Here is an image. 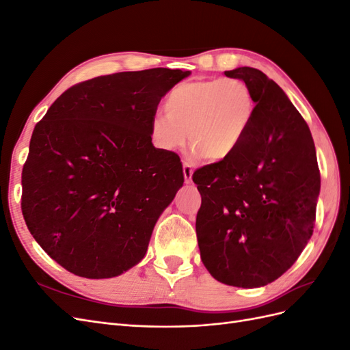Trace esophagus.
<instances>
[{
	"instance_id": "obj_1",
	"label": "esophagus",
	"mask_w": 350,
	"mask_h": 350,
	"mask_svg": "<svg viewBox=\"0 0 350 350\" xmlns=\"http://www.w3.org/2000/svg\"><path fill=\"white\" fill-rule=\"evenodd\" d=\"M183 172H184L185 183H187V184L191 183V181H193V172H194L193 166L189 165V163H187V162H184V163H183Z\"/></svg>"
}]
</instances>
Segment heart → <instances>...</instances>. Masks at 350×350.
<instances>
[{"instance_id":"obj_1","label":"heart","mask_w":350,"mask_h":350,"mask_svg":"<svg viewBox=\"0 0 350 350\" xmlns=\"http://www.w3.org/2000/svg\"><path fill=\"white\" fill-rule=\"evenodd\" d=\"M163 111L165 115L153 116L150 122L157 149L175 152L189 135L194 156L220 162L245 140L256 115V99L241 79H201L176 84L166 94Z\"/></svg>"}]
</instances>
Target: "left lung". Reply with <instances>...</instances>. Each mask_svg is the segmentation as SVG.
Instances as JSON below:
<instances>
[{
	"mask_svg": "<svg viewBox=\"0 0 350 350\" xmlns=\"http://www.w3.org/2000/svg\"><path fill=\"white\" fill-rule=\"evenodd\" d=\"M256 99L250 131L226 161L197 169L196 232L216 280L266 286L292 267L315 224L320 171L311 131L284 92L257 68L225 71Z\"/></svg>",
	"mask_w": 350,
	"mask_h": 350,
	"instance_id": "obj_1",
	"label": "left lung"
}]
</instances>
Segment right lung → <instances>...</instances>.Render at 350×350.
<instances>
[{
  "instance_id": "1",
  "label": "right lung",
  "mask_w": 350,
  "mask_h": 350,
  "mask_svg": "<svg viewBox=\"0 0 350 350\" xmlns=\"http://www.w3.org/2000/svg\"><path fill=\"white\" fill-rule=\"evenodd\" d=\"M188 76L150 68L94 77L66 90L36 124L22 174L23 217L70 273L109 279L146 256L184 184L181 159L156 149L150 122Z\"/></svg>"
}]
</instances>
